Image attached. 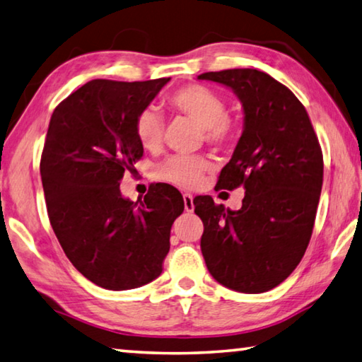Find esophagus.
Instances as JSON below:
<instances>
[{"mask_svg":"<svg viewBox=\"0 0 362 362\" xmlns=\"http://www.w3.org/2000/svg\"><path fill=\"white\" fill-rule=\"evenodd\" d=\"M182 200H184V209L187 211V213H192L194 211V197L192 194H182Z\"/></svg>","mask_w":362,"mask_h":362,"instance_id":"obj_1","label":"esophagus"}]
</instances>
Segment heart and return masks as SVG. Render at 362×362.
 Listing matches in <instances>:
<instances>
[{"instance_id":"b5f03b06","label":"heart","mask_w":362,"mask_h":362,"mask_svg":"<svg viewBox=\"0 0 362 362\" xmlns=\"http://www.w3.org/2000/svg\"><path fill=\"white\" fill-rule=\"evenodd\" d=\"M167 104L175 113L199 124L204 141L211 145L230 146L238 137V122L227 113V99L213 88L187 85L167 96ZM134 132L141 148L153 153L159 151L162 146V121L153 108H145L135 117ZM209 170L211 162L200 156H173L158 167V176L175 186L195 187Z\"/></svg>"}]
</instances>
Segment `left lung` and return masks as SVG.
Returning <instances> with one entry per match:
<instances>
[{"instance_id": "8db88e82", "label": "left lung", "mask_w": 362, "mask_h": 362, "mask_svg": "<svg viewBox=\"0 0 362 362\" xmlns=\"http://www.w3.org/2000/svg\"><path fill=\"white\" fill-rule=\"evenodd\" d=\"M200 80L233 90L244 131L217 187L243 186L238 211L209 195L194 199L203 222L206 268L223 287L263 293L282 284L308 249L323 186V153L304 105L287 86L257 69L204 72Z\"/></svg>"}]
</instances>
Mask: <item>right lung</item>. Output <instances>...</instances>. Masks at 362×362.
<instances>
[{
	"label": "right lung",
	"instance_id": "obj_1",
	"mask_svg": "<svg viewBox=\"0 0 362 362\" xmlns=\"http://www.w3.org/2000/svg\"><path fill=\"white\" fill-rule=\"evenodd\" d=\"M168 80H91L50 118L40 156L47 213L66 257L102 288L131 290L159 277L184 211L170 184H153L137 202L119 190L143 156L135 117Z\"/></svg>",
	"mask_w": 362,
	"mask_h": 362
}]
</instances>
